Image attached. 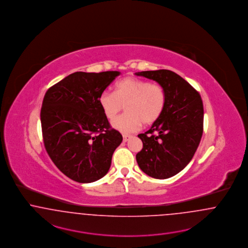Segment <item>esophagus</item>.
<instances>
[{"label": "esophagus", "mask_w": 248, "mask_h": 248, "mask_svg": "<svg viewBox=\"0 0 248 248\" xmlns=\"http://www.w3.org/2000/svg\"><path fill=\"white\" fill-rule=\"evenodd\" d=\"M129 139H130V136H129V135H126V134L123 135V141L126 142V141H128Z\"/></svg>", "instance_id": "esophagus-1"}]
</instances>
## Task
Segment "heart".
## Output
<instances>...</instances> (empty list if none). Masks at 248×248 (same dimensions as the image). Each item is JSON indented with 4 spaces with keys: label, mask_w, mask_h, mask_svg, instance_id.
<instances>
[{
    "label": "heart",
    "mask_w": 248,
    "mask_h": 248,
    "mask_svg": "<svg viewBox=\"0 0 248 248\" xmlns=\"http://www.w3.org/2000/svg\"><path fill=\"white\" fill-rule=\"evenodd\" d=\"M166 101V92L160 84L130 77L118 81L114 93L105 91L99 96V105L108 119H114L126 107L127 113L112 121L113 128L123 133L138 130L142 123L155 122L161 117Z\"/></svg>",
    "instance_id": "heart-1"
}]
</instances>
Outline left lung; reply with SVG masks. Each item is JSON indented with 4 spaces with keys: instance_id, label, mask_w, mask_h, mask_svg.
Masks as SVG:
<instances>
[{
    "instance_id": "obj_1",
    "label": "left lung",
    "mask_w": 248,
    "mask_h": 248,
    "mask_svg": "<svg viewBox=\"0 0 248 248\" xmlns=\"http://www.w3.org/2000/svg\"><path fill=\"white\" fill-rule=\"evenodd\" d=\"M141 76L160 84L167 95L161 117L138 135L142 149L136 155L140 170L155 179H168L182 171L194 156L203 134L204 108L199 93L181 76L159 69Z\"/></svg>"
}]
</instances>
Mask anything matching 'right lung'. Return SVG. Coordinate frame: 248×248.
Instances as JSON below:
<instances>
[{
    "label": "right lung",
    "mask_w": 248,
    "mask_h": 248,
    "mask_svg": "<svg viewBox=\"0 0 248 248\" xmlns=\"http://www.w3.org/2000/svg\"><path fill=\"white\" fill-rule=\"evenodd\" d=\"M119 74L75 72L49 88L43 98L45 149L58 170L77 183L103 178L122 141L99 105L100 94Z\"/></svg>",
    "instance_id": "right-lung-1"
}]
</instances>
